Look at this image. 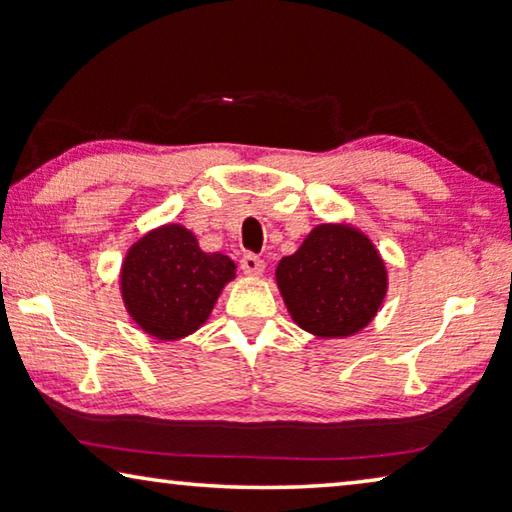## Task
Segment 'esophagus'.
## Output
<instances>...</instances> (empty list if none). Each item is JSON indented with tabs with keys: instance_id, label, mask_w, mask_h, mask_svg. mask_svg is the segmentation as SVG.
I'll return each instance as SVG.
<instances>
[{
	"instance_id": "1",
	"label": "esophagus",
	"mask_w": 512,
	"mask_h": 512,
	"mask_svg": "<svg viewBox=\"0 0 512 512\" xmlns=\"http://www.w3.org/2000/svg\"><path fill=\"white\" fill-rule=\"evenodd\" d=\"M264 259L255 255V253H246L241 255V271L248 275H262L264 273Z\"/></svg>"
}]
</instances>
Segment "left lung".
<instances>
[{"label":"left lung","instance_id":"obj_1","mask_svg":"<svg viewBox=\"0 0 512 512\" xmlns=\"http://www.w3.org/2000/svg\"><path fill=\"white\" fill-rule=\"evenodd\" d=\"M275 277L293 320L318 336L359 332L386 293L384 262L348 225H318L298 253L282 257Z\"/></svg>","mask_w":512,"mask_h":512}]
</instances>
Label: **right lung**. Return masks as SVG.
<instances>
[{
  "label": "right lung",
  "instance_id": "obj_1",
  "mask_svg": "<svg viewBox=\"0 0 512 512\" xmlns=\"http://www.w3.org/2000/svg\"><path fill=\"white\" fill-rule=\"evenodd\" d=\"M235 277V262L203 253L183 225H167L128 250L121 291L135 323L155 339H180L201 327L223 284Z\"/></svg>",
  "mask_w": 512,
  "mask_h": 512
}]
</instances>
